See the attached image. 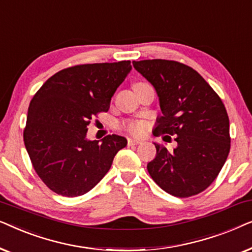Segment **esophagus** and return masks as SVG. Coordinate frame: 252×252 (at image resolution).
Returning a JSON list of instances; mask_svg holds the SVG:
<instances>
[{"mask_svg":"<svg viewBox=\"0 0 252 252\" xmlns=\"http://www.w3.org/2000/svg\"><path fill=\"white\" fill-rule=\"evenodd\" d=\"M141 142L137 140H133V139H128L127 141V144H128V147H132V146H137V144H140Z\"/></svg>","mask_w":252,"mask_h":252,"instance_id":"obj_1","label":"esophagus"}]
</instances>
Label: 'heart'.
Masks as SVG:
<instances>
[{"mask_svg":"<svg viewBox=\"0 0 252 252\" xmlns=\"http://www.w3.org/2000/svg\"><path fill=\"white\" fill-rule=\"evenodd\" d=\"M126 129L128 130L129 133L135 134V135H141V134H143L144 130H146V126H144V124L141 122H130L126 125Z\"/></svg>","mask_w":252,"mask_h":252,"instance_id":"obj_1","label":"heart"}]
</instances>
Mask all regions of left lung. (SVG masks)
<instances>
[{"label":"left lung","mask_w":252,"mask_h":252,"mask_svg":"<svg viewBox=\"0 0 252 252\" xmlns=\"http://www.w3.org/2000/svg\"><path fill=\"white\" fill-rule=\"evenodd\" d=\"M133 66L159 97L163 116L155 134L174 135L178 143L172 151L155 143L150 177L177 197L199 194L216 180L229 154V119L221 98L197 71L177 61L146 60Z\"/></svg>","instance_id":"1"}]
</instances>
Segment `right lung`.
I'll list each match as a JSON object with an SVG mask.
<instances>
[{
  "label": "right lung",
  "instance_id": "right-lung-1",
  "mask_svg": "<svg viewBox=\"0 0 252 252\" xmlns=\"http://www.w3.org/2000/svg\"><path fill=\"white\" fill-rule=\"evenodd\" d=\"M130 70L129 61L74 65L55 73L33 96L24 143L36 174L50 190L66 197L86 194L126 147L125 137L116 134L98 142L88 141L86 133L98 113L108 111Z\"/></svg>",
  "mask_w": 252,
  "mask_h": 252
}]
</instances>
